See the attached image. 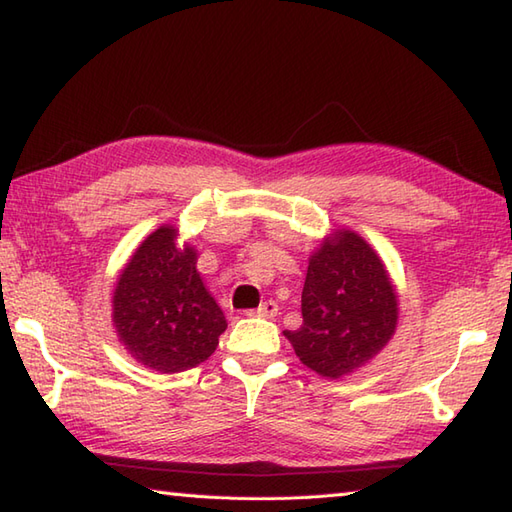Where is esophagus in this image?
<instances>
[{"label":"esophagus","mask_w":512,"mask_h":512,"mask_svg":"<svg viewBox=\"0 0 512 512\" xmlns=\"http://www.w3.org/2000/svg\"><path fill=\"white\" fill-rule=\"evenodd\" d=\"M277 310H279V306L275 301H264L262 306H259L257 310H248L246 314L248 317H262V319H273V317H277Z\"/></svg>","instance_id":"esophagus-1"}]
</instances>
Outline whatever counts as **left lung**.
<instances>
[{"label":"left lung","mask_w":512,"mask_h":512,"mask_svg":"<svg viewBox=\"0 0 512 512\" xmlns=\"http://www.w3.org/2000/svg\"><path fill=\"white\" fill-rule=\"evenodd\" d=\"M303 323L286 330L299 361L323 378L361 372L394 339L398 290L376 248L352 228H332L308 259Z\"/></svg>","instance_id":"obj_1"}]
</instances>
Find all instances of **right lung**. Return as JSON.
Here are the masks:
<instances>
[{
  "mask_svg": "<svg viewBox=\"0 0 512 512\" xmlns=\"http://www.w3.org/2000/svg\"><path fill=\"white\" fill-rule=\"evenodd\" d=\"M198 250L176 224L149 233L121 268L112 325L127 354L158 374H178L209 358L226 330L222 308L204 286Z\"/></svg>",
  "mask_w": 512,
  "mask_h": 512,
  "instance_id": "1",
  "label": "right lung"
}]
</instances>
